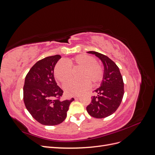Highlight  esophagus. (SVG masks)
<instances>
[{
	"label": "esophagus",
	"mask_w": 155,
	"mask_h": 155,
	"mask_svg": "<svg viewBox=\"0 0 155 155\" xmlns=\"http://www.w3.org/2000/svg\"><path fill=\"white\" fill-rule=\"evenodd\" d=\"M79 97H80V96H76V97H75L74 98H75V99H77V98H79Z\"/></svg>",
	"instance_id": "34e87169"
}]
</instances>
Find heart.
Returning a JSON list of instances; mask_svg holds the SVG:
<instances>
[{
	"label": "heart",
	"mask_w": 155,
	"mask_h": 155,
	"mask_svg": "<svg viewBox=\"0 0 155 155\" xmlns=\"http://www.w3.org/2000/svg\"><path fill=\"white\" fill-rule=\"evenodd\" d=\"M81 68L78 80H70L65 83L63 89L69 96L80 94L90 87L91 83L96 85L104 78V69L96 62L95 58L86 54H79L66 61L61 60L54 68V76L57 80L64 83L68 80L71 75V68Z\"/></svg>",
	"instance_id": "1"
}]
</instances>
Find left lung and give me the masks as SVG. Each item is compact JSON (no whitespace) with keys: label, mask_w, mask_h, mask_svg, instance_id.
<instances>
[{"label":"left lung","mask_w":155,"mask_h":155,"mask_svg":"<svg viewBox=\"0 0 155 155\" xmlns=\"http://www.w3.org/2000/svg\"><path fill=\"white\" fill-rule=\"evenodd\" d=\"M87 53L95 55L103 63L104 74L101 85L94 91L96 96L87 107L88 113L96 118H104L112 114L121 104L124 94V83L120 69L107 56L94 51Z\"/></svg>","instance_id":"1"}]
</instances>
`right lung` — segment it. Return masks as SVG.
Instances as JSON below:
<instances>
[{"label": "right lung", "instance_id": "1", "mask_svg": "<svg viewBox=\"0 0 155 155\" xmlns=\"http://www.w3.org/2000/svg\"><path fill=\"white\" fill-rule=\"evenodd\" d=\"M61 58L55 55L45 58L33 66L25 78L23 100L26 108L39 123L58 125L65 120L70 104L74 100L61 101L63 91L56 83L54 70Z\"/></svg>", "mask_w": 155, "mask_h": 155}]
</instances>
